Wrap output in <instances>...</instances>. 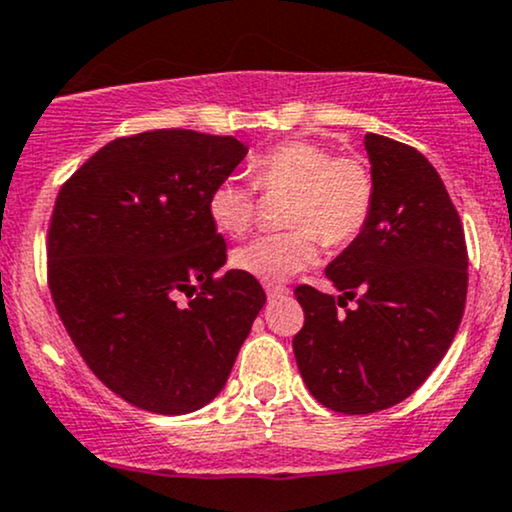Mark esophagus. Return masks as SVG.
Segmentation results:
<instances>
[{"instance_id":"obj_1","label":"esophagus","mask_w":512,"mask_h":512,"mask_svg":"<svg viewBox=\"0 0 512 512\" xmlns=\"http://www.w3.org/2000/svg\"><path fill=\"white\" fill-rule=\"evenodd\" d=\"M266 294H268V299H280V297H287V294H290V290H287L285 285H270V282H266Z\"/></svg>"}]
</instances>
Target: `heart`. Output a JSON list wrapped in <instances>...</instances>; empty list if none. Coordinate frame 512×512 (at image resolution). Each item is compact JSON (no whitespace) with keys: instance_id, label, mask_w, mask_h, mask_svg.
Here are the masks:
<instances>
[{"instance_id":"1","label":"heart","mask_w":512,"mask_h":512,"mask_svg":"<svg viewBox=\"0 0 512 512\" xmlns=\"http://www.w3.org/2000/svg\"><path fill=\"white\" fill-rule=\"evenodd\" d=\"M258 189L290 191V232L261 234L232 251V266L261 282H285L314 266L318 242L342 246L364 230L374 208V174L350 155H335L318 141L294 138L251 160ZM208 215L220 232L239 237L256 218V189L227 177L208 196Z\"/></svg>"}]
</instances>
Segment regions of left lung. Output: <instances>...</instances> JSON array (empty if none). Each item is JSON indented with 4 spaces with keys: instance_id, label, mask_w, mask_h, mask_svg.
<instances>
[{
    "instance_id": "obj_1",
    "label": "left lung",
    "mask_w": 512,
    "mask_h": 512,
    "mask_svg": "<svg viewBox=\"0 0 512 512\" xmlns=\"http://www.w3.org/2000/svg\"><path fill=\"white\" fill-rule=\"evenodd\" d=\"M374 208L326 278L338 299L299 285L292 347L323 407L371 414L417 390L448 352L467 299V246L446 186L419 150L366 134ZM352 298L358 306L339 311Z\"/></svg>"
}]
</instances>
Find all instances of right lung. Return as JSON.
Masks as SVG:
<instances>
[{
	"instance_id": "add662e5",
	"label": "right lung",
	"mask_w": 512,
	"mask_h": 512,
	"mask_svg": "<svg viewBox=\"0 0 512 512\" xmlns=\"http://www.w3.org/2000/svg\"><path fill=\"white\" fill-rule=\"evenodd\" d=\"M249 153L234 136L158 129L100 148L59 191L47 234L50 292L83 362L155 414L218 398L266 304L227 270L208 215L213 186ZM182 293L194 296L186 305Z\"/></svg>"
}]
</instances>
